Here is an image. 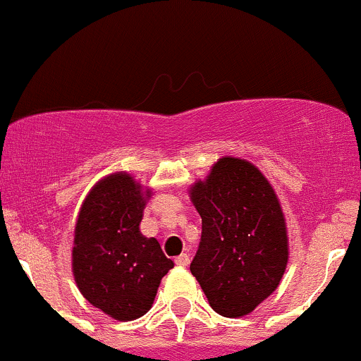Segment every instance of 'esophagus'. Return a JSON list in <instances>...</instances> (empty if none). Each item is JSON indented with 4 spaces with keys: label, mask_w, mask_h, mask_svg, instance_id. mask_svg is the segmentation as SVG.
I'll list each match as a JSON object with an SVG mask.
<instances>
[{
    "label": "esophagus",
    "mask_w": 361,
    "mask_h": 361,
    "mask_svg": "<svg viewBox=\"0 0 361 361\" xmlns=\"http://www.w3.org/2000/svg\"><path fill=\"white\" fill-rule=\"evenodd\" d=\"M176 263H177V265H179V267H188V265H189V256L185 255V252H184V255L177 256Z\"/></svg>",
    "instance_id": "34e87169"
}]
</instances>
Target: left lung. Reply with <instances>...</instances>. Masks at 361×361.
<instances>
[{"label": "left lung", "instance_id": "left-lung-1", "mask_svg": "<svg viewBox=\"0 0 361 361\" xmlns=\"http://www.w3.org/2000/svg\"><path fill=\"white\" fill-rule=\"evenodd\" d=\"M191 200L202 216L191 274L217 314L252 312L288 265L286 223L272 185L249 161L223 158L192 185Z\"/></svg>", "mask_w": 361, "mask_h": 361}]
</instances>
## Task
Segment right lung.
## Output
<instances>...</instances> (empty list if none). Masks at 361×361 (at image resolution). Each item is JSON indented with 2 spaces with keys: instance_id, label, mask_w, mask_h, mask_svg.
Masks as SVG:
<instances>
[{
  "instance_id": "add662e5",
  "label": "right lung",
  "mask_w": 361,
  "mask_h": 361,
  "mask_svg": "<svg viewBox=\"0 0 361 361\" xmlns=\"http://www.w3.org/2000/svg\"><path fill=\"white\" fill-rule=\"evenodd\" d=\"M149 196L131 176L114 173L89 191L78 214L71 252L75 283L85 300L114 319L144 316L173 269L159 242L138 228Z\"/></svg>"
}]
</instances>
